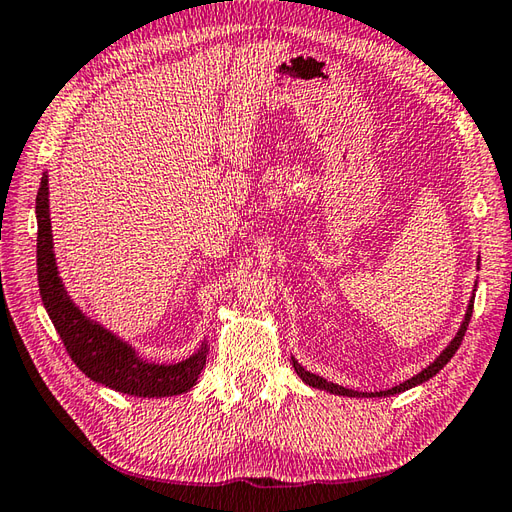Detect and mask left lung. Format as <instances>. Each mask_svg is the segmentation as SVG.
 Here are the masks:
<instances>
[{"label": "left lung", "mask_w": 512, "mask_h": 512, "mask_svg": "<svg viewBox=\"0 0 512 512\" xmlns=\"http://www.w3.org/2000/svg\"><path fill=\"white\" fill-rule=\"evenodd\" d=\"M478 266H480V264H478ZM473 301H475V296H471L469 310H467V316H465V323H462V327L458 329V334H456L454 340H451L449 347H447L441 355H438V358H436L430 366L423 368V371H421L419 375H414L412 379H408V382H403V384H399V386H395V388L379 390V392H368V395H366V392H360V390H351V388H344V386H338V384H331V382H327V379L318 377V375H314V373H310V371H305V368H303L299 362H296V360H292V366H294L296 375H299L305 384H310L312 388H323V390H327V392H334V395H344V397H388V395H397V392H403V390H408V388H414V386H419V384L427 382V379L434 377L451 358H454V353L458 351V347L462 344V338H465V334H467L469 320H471V314H473Z\"/></svg>", "instance_id": "left-lung-1"}]
</instances>
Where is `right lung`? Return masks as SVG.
<instances>
[{"mask_svg": "<svg viewBox=\"0 0 512 512\" xmlns=\"http://www.w3.org/2000/svg\"><path fill=\"white\" fill-rule=\"evenodd\" d=\"M37 222V272L41 299L69 358L74 360L80 371L91 377L93 382L137 397H172L194 388L207 362V344H202V349L192 358L178 364H148L137 358V353L126 342L117 340L104 327L95 325L69 301L61 277H58L52 251L47 176L41 178L37 192Z\"/></svg>", "mask_w": 512, "mask_h": 512, "instance_id": "obj_1", "label": "right lung"}]
</instances>
